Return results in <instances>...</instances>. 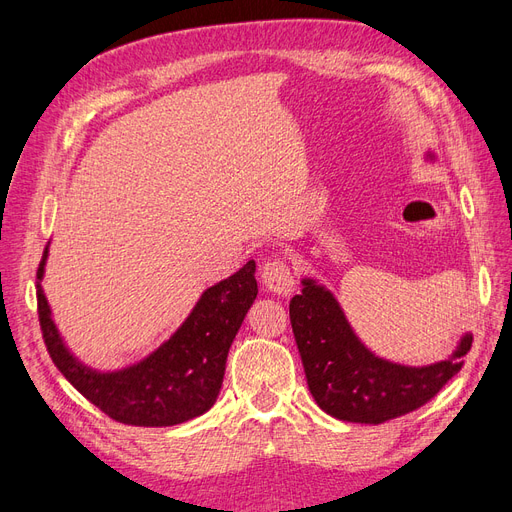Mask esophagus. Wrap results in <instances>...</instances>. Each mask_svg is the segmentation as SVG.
<instances>
[{"label": "esophagus", "mask_w": 512, "mask_h": 512, "mask_svg": "<svg viewBox=\"0 0 512 512\" xmlns=\"http://www.w3.org/2000/svg\"><path fill=\"white\" fill-rule=\"evenodd\" d=\"M261 283L276 295H289L295 289V276L287 261L268 259L261 268Z\"/></svg>", "instance_id": "1"}]
</instances>
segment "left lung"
Here are the masks:
<instances>
[{"label":"left lung","mask_w":512,"mask_h":512,"mask_svg":"<svg viewBox=\"0 0 512 512\" xmlns=\"http://www.w3.org/2000/svg\"><path fill=\"white\" fill-rule=\"evenodd\" d=\"M289 304L295 342L315 402L340 421L378 425L421 408L464 366L472 336L432 366H400L376 357L355 336L332 291L304 278Z\"/></svg>","instance_id":"1"}]
</instances>
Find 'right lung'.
I'll use <instances>...</instances> for the list:
<instances>
[{
  "instance_id": "obj_1",
  "label": "right lung",
  "mask_w": 512,
  "mask_h": 512,
  "mask_svg": "<svg viewBox=\"0 0 512 512\" xmlns=\"http://www.w3.org/2000/svg\"><path fill=\"white\" fill-rule=\"evenodd\" d=\"M38 268V317L46 349L59 372L114 421L140 427H168L200 417L217 402L225 361L238 329L257 298L255 261L202 293L191 315L170 340L138 364L97 372L68 351L51 317Z\"/></svg>"
}]
</instances>
